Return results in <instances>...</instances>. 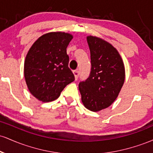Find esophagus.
Instances as JSON below:
<instances>
[{
	"label": "esophagus",
	"mask_w": 153,
	"mask_h": 153,
	"mask_svg": "<svg viewBox=\"0 0 153 153\" xmlns=\"http://www.w3.org/2000/svg\"><path fill=\"white\" fill-rule=\"evenodd\" d=\"M73 74H74V75H75V80H77L78 78V75H79V71H78V70H75V71H73Z\"/></svg>",
	"instance_id": "esophagus-1"
}]
</instances>
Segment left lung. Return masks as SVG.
I'll list each match as a JSON object with an SVG mask.
<instances>
[{"instance_id": "8db88e82", "label": "left lung", "mask_w": 153, "mask_h": 153, "mask_svg": "<svg viewBox=\"0 0 153 153\" xmlns=\"http://www.w3.org/2000/svg\"><path fill=\"white\" fill-rule=\"evenodd\" d=\"M91 71L79 83L84 106L91 111L107 108L115 101L123 86L125 70L119 52L110 43L96 36H87Z\"/></svg>"}]
</instances>
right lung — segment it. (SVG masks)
<instances>
[{"instance_id":"right-lung-1","label":"right lung","mask_w":153,"mask_h":153,"mask_svg":"<svg viewBox=\"0 0 153 153\" xmlns=\"http://www.w3.org/2000/svg\"><path fill=\"white\" fill-rule=\"evenodd\" d=\"M73 37L60 31L47 33L29 49L24 62V77L29 91L39 101L57 99L65 87L74 81L66 50Z\"/></svg>"}]
</instances>
